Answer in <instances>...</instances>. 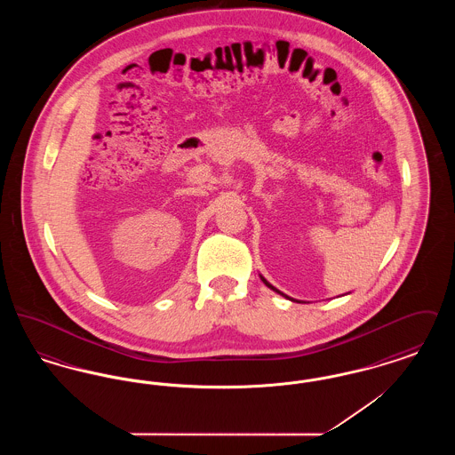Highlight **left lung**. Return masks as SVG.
Masks as SVG:
<instances>
[{"mask_svg":"<svg viewBox=\"0 0 455 455\" xmlns=\"http://www.w3.org/2000/svg\"><path fill=\"white\" fill-rule=\"evenodd\" d=\"M259 278H260V282L264 283V284H266V286H267V288H271V290H273V291H276V293H280V295H282V297H284V299H288V300H291V302L302 303V302H300V300H295V299H291V297H288V295H284V293H282V291H280V290H278V288H275V286H273V284H271V283L267 282V280H266V278H264V276H260V275H259Z\"/></svg>","mask_w":455,"mask_h":455,"instance_id":"obj_1","label":"left lung"}]
</instances>
